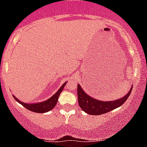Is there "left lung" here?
Returning <instances> with one entry per match:
<instances>
[{"instance_id":"1","label":"left lung","mask_w":147,"mask_h":147,"mask_svg":"<svg viewBox=\"0 0 147 147\" xmlns=\"http://www.w3.org/2000/svg\"><path fill=\"white\" fill-rule=\"evenodd\" d=\"M132 88L133 87L131 88L129 92L123 98L116 100L103 101V100H97L89 96L81 88L80 85L78 84L77 96H78L79 105L82 110L88 114L100 115L105 114L123 105L129 96Z\"/></svg>"}]
</instances>
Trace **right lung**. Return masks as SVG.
<instances>
[{"mask_svg":"<svg viewBox=\"0 0 147 147\" xmlns=\"http://www.w3.org/2000/svg\"><path fill=\"white\" fill-rule=\"evenodd\" d=\"M66 83L67 81L65 82L64 84L61 86V88H60L56 92V93L53 95L51 98H49V99L45 100V101L43 102H36V103H35V102H33V103H25V102L20 101V100L18 99L16 97H15L14 96H13L14 99L16 100L17 102H18L19 103L21 104L22 106H24L25 108L31 111V112L36 113L48 112H49V111H51L52 109H53L55 106L56 105L58 100V98H59L61 91H62L63 88H64V86L66 84Z\"/></svg>","mask_w":147,"mask_h":147,"instance_id":"add662e5","label":"right lung"}]
</instances>
